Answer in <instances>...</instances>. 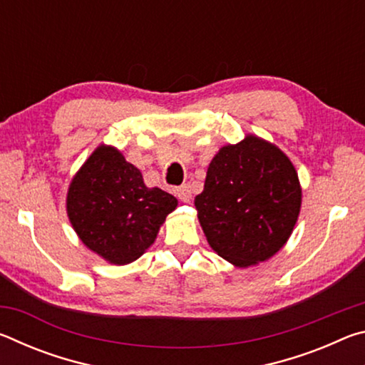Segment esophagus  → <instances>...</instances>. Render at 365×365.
Here are the masks:
<instances>
[{
  "label": "esophagus",
  "mask_w": 365,
  "mask_h": 365,
  "mask_svg": "<svg viewBox=\"0 0 365 365\" xmlns=\"http://www.w3.org/2000/svg\"><path fill=\"white\" fill-rule=\"evenodd\" d=\"M175 193L178 196V200L183 201V202H188L191 200V190L188 185H182V187H178L175 190Z\"/></svg>",
  "instance_id": "obj_1"
}]
</instances>
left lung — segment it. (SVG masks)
Returning <instances> with one entry per match:
<instances>
[{"instance_id":"obj_1","label":"left lung","mask_w":365,"mask_h":365,"mask_svg":"<svg viewBox=\"0 0 365 365\" xmlns=\"http://www.w3.org/2000/svg\"><path fill=\"white\" fill-rule=\"evenodd\" d=\"M195 206L211 248L248 267L274 256L292 235L301 207L298 174L279 148L248 135L215 154Z\"/></svg>"}]
</instances>
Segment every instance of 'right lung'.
I'll return each mask as SVG.
<instances>
[{"instance_id": "right-lung-1", "label": "right lung", "mask_w": 365, "mask_h": 365, "mask_svg": "<svg viewBox=\"0 0 365 365\" xmlns=\"http://www.w3.org/2000/svg\"><path fill=\"white\" fill-rule=\"evenodd\" d=\"M177 207V197L148 188L141 172L113 146H100L77 172L67 215L80 240L113 264L138 259Z\"/></svg>"}]
</instances>
